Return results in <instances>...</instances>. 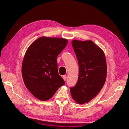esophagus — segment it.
<instances>
[{
  "mask_svg": "<svg viewBox=\"0 0 129 129\" xmlns=\"http://www.w3.org/2000/svg\"><path fill=\"white\" fill-rule=\"evenodd\" d=\"M63 77V79L65 81V80H66V77H66V75H64V76H63V77Z\"/></svg>",
  "mask_w": 129,
  "mask_h": 129,
  "instance_id": "34e87169",
  "label": "esophagus"
}]
</instances>
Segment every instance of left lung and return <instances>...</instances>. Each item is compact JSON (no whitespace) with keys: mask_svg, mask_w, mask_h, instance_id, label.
I'll list each match as a JSON object with an SVG mask.
<instances>
[{"mask_svg":"<svg viewBox=\"0 0 129 129\" xmlns=\"http://www.w3.org/2000/svg\"><path fill=\"white\" fill-rule=\"evenodd\" d=\"M72 46L78 61L79 76L76 85L71 87L72 97L82 105L95 97L103 87L107 77L105 53L92 41L74 40Z\"/></svg>","mask_w":129,"mask_h":129,"instance_id":"left-lung-1","label":"left lung"}]
</instances>
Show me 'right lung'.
<instances>
[{"label":"right lung","instance_id":"add662e5","mask_svg":"<svg viewBox=\"0 0 129 129\" xmlns=\"http://www.w3.org/2000/svg\"><path fill=\"white\" fill-rule=\"evenodd\" d=\"M68 40L42 37L27 49L22 65V75L28 90L38 99L51 98L65 82L58 74L57 57Z\"/></svg>","mask_w":129,"mask_h":129}]
</instances>
